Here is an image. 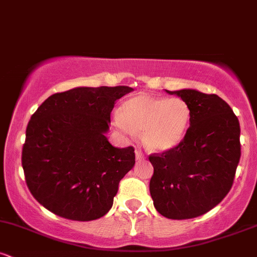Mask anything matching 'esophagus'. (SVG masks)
<instances>
[{
  "label": "esophagus",
  "mask_w": 257,
  "mask_h": 257,
  "mask_svg": "<svg viewBox=\"0 0 257 257\" xmlns=\"http://www.w3.org/2000/svg\"><path fill=\"white\" fill-rule=\"evenodd\" d=\"M135 158H137V161H143L145 158V155L140 150H135Z\"/></svg>",
  "instance_id": "34e87169"
}]
</instances>
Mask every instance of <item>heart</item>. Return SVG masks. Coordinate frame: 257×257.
Masks as SVG:
<instances>
[{
  "label": "heart",
  "mask_w": 257,
  "mask_h": 257,
  "mask_svg": "<svg viewBox=\"0 0 257 257\" xmlns=\"http://www.w3.org/2000/svg\"><path fill=\"white\" fill-rule=\"evenodd\" d=\"M191 120V110L184 100L158 96H133L123 102L114 114L117 128L133 135L143 131V140L149 149L166 151L181 143Z\"/></svg>",
  "instance_id": "obj_1"
}]
</instances>
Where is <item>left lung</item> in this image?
Returning a JSON list of instances; mask_svg holds the SVG:
<instances>
[{
    "mask_svg": "<svg viewBox=\"0 0 257 257\" xmlns=\"http://www.w3.org/2000/svg\"><path fill=\"white\" fill-rule=\"evenodd\" d=\"M167 93L190 106V126L179 145L150 155V193L163 216L193 219L211 210L231 190L240 159L239 120L216 94L194 89Z\"/></svg>",
    "mask_w": 257,
    "mask_h": 257,
    "instance_id": "obj_1",
    "label": "left lung"
}]
</instances>
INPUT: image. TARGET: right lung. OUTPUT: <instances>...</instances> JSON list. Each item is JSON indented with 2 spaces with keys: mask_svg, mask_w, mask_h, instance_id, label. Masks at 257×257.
<instances>
[{
  "mask_svg": "<svg viewBox=\"0 0 257 257\" xmlns=\"http://www.w3.org/2000/svg\"><path fill=\"white\" fill-rule=\"evenodd\" d=\"M133 88L79 87L44 100L26 128L22 164L35 199L73 221L104 216L135 164L134 147L105 137L116 100Z\"/></svg>",
  "mask_w": 257,
  "mask_h": 257,
  "instance_id": "obj_1",
  "label": "right lung"
}]
</instances>
